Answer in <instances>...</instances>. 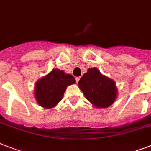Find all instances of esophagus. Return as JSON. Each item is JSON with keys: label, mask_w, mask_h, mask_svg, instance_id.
<instances>
[{"label": "esophagus", "mask_w": 151, "mask_h": 151, "mask_svg": "<svg viewBox=\"0 0 151 151\" xmlns=\"http://www.w3.org/2000/svg\"><path fill=\"white\" fill-rule=\"evenodd\" d=\"M79 79H80V77H79V76H78V77H76V83H78Z\"/></svg>", "instance_id": "obj_1"}]
</instances>
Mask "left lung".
I'll return each mask as SVG.
<instances>
[{
    "label": "left lung",
    "instance_id": "8db88e82",
    "mask_svg": "<svg viewBox=\"0 0 151 151\" xmlns=\"http://www.w3.org/2000/svg\"><path fill=\"white\" fill-rule=\"evenodd\" d=\"M78 83L85 97L95 106L106 108L115 101L117 89L114 81L103 76L97 68H89Z\"/></svg>",
    "mask_w": 151,
    "mask_h": 151
}]
</instances>
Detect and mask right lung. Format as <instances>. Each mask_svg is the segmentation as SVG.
Masks as SVG:
<instances>
[{
  "mask_svg": "<svg viewBox=\"0 0 151 151\" xmlns=\"http://www.w3.org/2000/svg\"><path fill=\"white\" fill-rule=\"evenodd\" d=\"M74 83L76 79L72 75L53 69L36 83L35 94L38 104L46 109L54 107L62 100L67 86Z\"/></svg>",
  "mask_w": 151,
  "mask_h": 151,
  "instance_id": "obj_1",
  "label": "right lung"
}]
</instances>
